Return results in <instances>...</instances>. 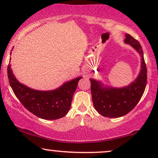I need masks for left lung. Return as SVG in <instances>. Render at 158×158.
I'll use <instances>...</instances> for the list:
<instances>
[{
    "instance_id": "left-lung-1",
    "label": "left lung",
    "mask_w": 158,
    "mask_h": 158,
    "mask_svg": "<svg viewBox=\"0 0 158 158\" xmlns=\"http://www.w3.org/2000/svg\"><path fill=\"white\" fill-rule=\"evenodd\" d=\"M126 37L125 42L133 47L141 56V70L138 77L129 85L120 88L105 87L95 79L90 80L94 108L101 115L110 118L123 117L133 110L140 100L147 83V69L142 47L129 34H126Z\"/></svg>"
}]
</instances>
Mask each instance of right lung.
<instances>
[{"mask_svg": "<svg viewBox=\"0 0 158 158\" xmlns=\"http://www.w3.org/2000/svg\"><path fill=\"white\" fill-rule=\"evenodd\" d=\"M7 73L11 88L21 104L34 115L44 119H57L68 114L73 95L81 78L65 82L56 90L40 91L21 84L12 73L10 64Z\"/></svg>", "mask_w": 158, "mask_h": 158, "instance_id": "right-lung-1", "label": "right lung"}]
</instances>
